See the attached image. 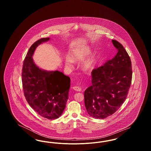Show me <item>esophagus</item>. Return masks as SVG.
I'll return each instance as SVG.
<instances>
[{
    "instance_id": "34e87169",
    "label": "esophagus",
    "mask_w": 151,
    "mask_h": 151,
    "mask_svg": "<svg viewBox=\"0 0 151 151\" xmlns=\"http://www.w3.org/2000/svg\"><path fill=\"white\" fill-rule=\"evenodd\" d=\"M72 88H73V89H74L75 91H81V88L80 87H79V86H74L72 87Z\"/></svg>"
}]
</instances>
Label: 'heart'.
Returning <instances> with one entry per match:
<instances>
[{"instance_id": "obj_1", "label": "heart", "mask_w": 151, "mask_h": 151, "mask_svg": "<svg viewBox=\"0 0 151 151\" xmlns=\"http://www.w3.org/2000/svg\"><path fill=\"white\" fill-rule=\"evenodd\" d=\"M92 52V48L89 46H83L78 47L72 51L70 57H67L65 59V65L68 67H71L73 60L80 61L88 57ZM96 54L86 58L83 61L81 65L84 70L89 71L92 70L96 63Z\"/></svg>"}]
</instances>
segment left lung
<instances>
[{
  "label": "left lung",
  "instance_id": "obj_1",
  "mask_svg": "<svg viewBox=\"0 0 151 151\" xmlns=\"http://www.w3.org/2000/svg\"><path fill=\"white\" fill-rule=\"evenodd\" d=\"M117 52L112 59L92 71V86L84 92L88 114L97 119L112 115L121 106L132 80L131 62L122 44L112 40Z\"/></svg>",
  "mask_w": 151,
  "mask_h": 151
}]
</instances>
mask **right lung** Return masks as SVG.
<instances>
[{
	"label": "right lung",
	"instance_id": "add662e5",
	"mask_svg": "<svg viewBox=\"0 0 151 151\" xmlns=\"http://www.w3.org/2000/svg\"><path fill=\"white\" fill-rule=\"evenodd\" d=\"M49 40V37L41 38L30 46L23 63L22 83L29 105L40 116L55 119L62 115L65 108L70 78L58 71L40 68L32 58L36 47Z\"/></svg>",
	"mask_w": 151,
	"mask_h": 151
}]
</instances>
